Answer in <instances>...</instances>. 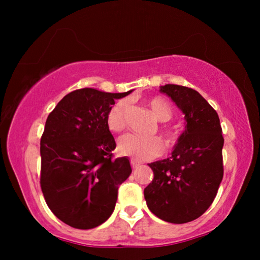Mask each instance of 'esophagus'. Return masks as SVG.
<instances>
[{
    "instance_id": "34e87169",
    "label": "esophagus",
    "mask_w": 260,
    "mask_h": 260,
    "mask_svg": "<svg viewBox=\"0 0 260 260\" xmlns=\"http://www.w3.org/2000/svg\"><path fill=\"white\" fill-rule=\"evenodd\" d=\"M131 165H132V167H133V169H136V167H138L140 164L135 159H131Z\"/></svg>"
}]
</instances>
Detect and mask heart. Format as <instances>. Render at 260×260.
Wrapping results in <instances>:
<instances>
[{
  "mask_svg": "<svg viewBox=\"0 0 260 260\" xmlns=\"http://www.w3.org/2000/svg\"><path fill=\"white\" fill-rule=\"evenodd\" d=\"M148 104L158 120L169 121L172 118V109L164 99H151ZM129 107L128 100H120L109 110L107 125L110 131L119 133L126 128ZM165 135L170 141L175 140V135L171 131H165ZM118 151L121 155L133 157L138 160H149L161 155L164 151V144L156 136L144 138L138 134H126L118 141Z\"/></svg>",
  "mask_w": 260,
  "mask_h": 260,
  "instance_id": "1",
  "label": "heart"
}]
</instances>
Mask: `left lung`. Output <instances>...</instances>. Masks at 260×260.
<instances>
[{
	"mask_svg": "<svg viewBox=\"0 0 260 260\" xmlns=\"http://www.w3.org/2000/svg\"><path fill=\"white\" fill-rule=\"evenodd\" d=\"M184 114L186 128L172 156L148 164L153 172L144 189L151 212L167 222L184 223L212 204L223 177V138L218 113L199 91L179 85L160 86Z\"/></svg>",
	"mask_w": 260,
	"mask_h": 260,
	"instance_id": "8db88e82",
	"label": "left lung"
}]
</instances>
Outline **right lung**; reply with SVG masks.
Segmentation results:
<instances>
[{"label": "right lung", "mask_w": 260, "mask_h": 260, "mask_svg": "<svg viewBox=\"0 0 260 260\" xmlns=\"http://www.w3.org/2000/svg\"><path fill=\"white\" fill-rule=\"evenodd\" d=\"M131 93L77 89L47 118L40 142V184L51 212L69 226L90 230L107 221L118 188L132 173L128 158L112 159L116 142L107 125L114 100Z\"/></svg>", "instance_id": "add662e5"}]
</instances>
